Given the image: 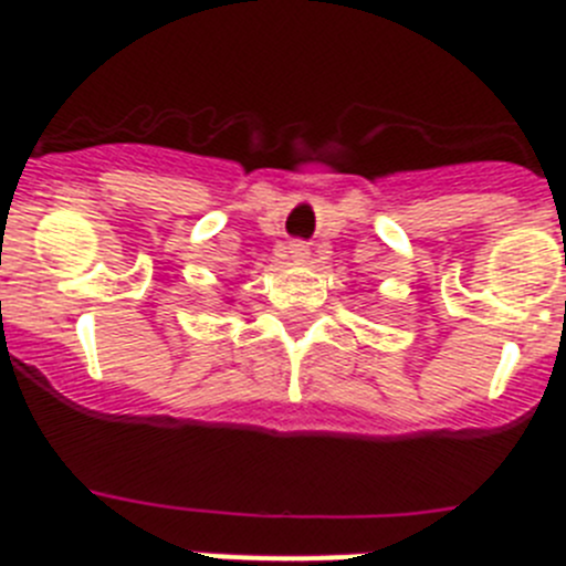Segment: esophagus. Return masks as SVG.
Instances as JSON below:
<instances>
[{
	"mask_svg": "<svg viewBox=\"0 0 566 566\" xmlns=\"http://www.w3.org/2000/svg\"><path fill=\"white\" fill-rule=\"evenodd\" d=\"M289 254H292L294 260H300V263H303V260H308L312 249H308L306 240H292V243H289Z\"/></svg>",
	"mask_w": 566,
	"mask_h": 566,
	"instance_id": "34e87169",
	"label": "esophagus"
}]
</instances>
